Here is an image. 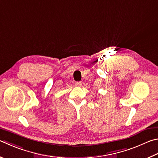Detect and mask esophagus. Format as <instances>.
Segmentation results:
<instances>
[{"label": "esophagus", "instance_id": "esophagus-1", "mask_svg": "<svg viewBox=\"0 0 158 158\" xmlns=\"http://www.w3.org/2000/svg\"><path fill=\"white\" fill-rule=\"evenodd\" d=\"M75 85H77V86H81V85H82V82L81 81H77L75 83Z\"/></svg>", "mask_w": 158, "mask_h": 158}]
</instances>
